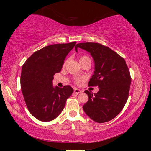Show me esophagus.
Returning a JSON list of instances; mask_svg holds the SVG:
<instances>
[{"label":"esophagus","instance_id":"1","mask_svg":"<svg viewBox=\"0 0 151 151\" xmlns=\"http://www.w3.org/2000/svg\"><path fill=\"white\" fill-rule=\"evenodd\" d=\"M74 92H75V93H76V94H79V93H81L82 91H81L80 89L75 88V89H74Z\"/></svg>","mask_w":151,"mask_h":151}]
</instances>
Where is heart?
I'll return each instance as SVG.
<instances>
[{
  "label": "heart",
  "mask_w": 151,
  "mask_h": 151,
  "mask_svg": "<svg viewBox=\"0 0 151 151\" xmlns=\"http://www.w3.org/2000/svg\"><path fill=\"white\" fill-rule=\"evenodd\" d=\"M87 58V57H82L80 58V59H82V58ZM83 80H84V78H78L76 79V83H77V84H78V83H80L81 81H83Z\"/></svg>",
  "instance_id": "heart-1"
}]
</instances>
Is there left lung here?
<instances>
[{"label": "left lung", "mask_w": 151, "mask_h": 151, "mask_svg": "<svg viewBox=\"0 0 151 151\" xmlns=\"http://www.w3.org/2000/svg\"><path fill=\"white\" fill-rule=\"evenodd\" d=\"M90 53L94 62V72L88 86H98L97 93L86 90L88 101L84 111L99 123L113 119L121 112L129 97L131 78L124 59L111 48L96 42L78 43L75 46Z\"/></svg>", "instance_id": "8db88e82"}]
</instances>
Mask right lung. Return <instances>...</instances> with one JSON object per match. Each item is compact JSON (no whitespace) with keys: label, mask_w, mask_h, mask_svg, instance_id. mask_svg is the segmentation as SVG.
<instances>
[{"label":"right lung","mask_w":151,"mask_h":151,"mask_svg":"<svg viewBox=\"0 0 151 151\" xmlns=\"http://www.w3.org/2000/svg\"><path fill=\"white\" fill-rule=\"evenodd\" d=\"M75 45L73 42L47 46L33 53L22 65L20 87L24 101L30 114L40 121L57 118L73 93L69 85L53 86L52 80Z\"/></svg>","instance_id":"add662e5"}]
</instances>
